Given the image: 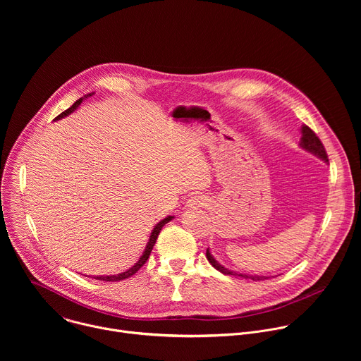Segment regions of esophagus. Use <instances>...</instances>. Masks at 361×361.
Masks as SVG:
<instances>
[{"instance_id":"34e87169","label":"esophagus","mask_w":361,"mask_h":361,"mask_svg":"<svg viewBox=\"0 0 361 361\" xmlns=\"http://www.w3.org/2000/svg\"><path fill=\"white\" fill-rule=\"evenodd\" d=\"M204 205H207V198L204 195H194L187 201V207L190 209H201Z\"/></svg>"}]
</instances>
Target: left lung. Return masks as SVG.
<instances>
[{
    "label": "left lung",
    "instance_id": "1",
    "mask_svg": "<svg viewBox=\"0 0 361 361\" xmlns=\"http://www.w3.org/2000/svg\"><path fill=\"white\" fill-rule=\"evenodd\" d=\"M298 145L305 149L307 152H312L313 156H316L317 159L323 160L324 163H329V159H327V152L324 149V145L322 144L320 138L314 134V131L312 128H308L307 126H302L301 127V138H300V142ZM205 255H207V260L210 262V264L219 270L220 273L226 274V276H237V277H243V279H250L252 281H260V280H266V279H270L267 276H257V274H243V273H238V271H234V270H228L226 269L224 266H221L216 259L214 255L212 254L210 248H207V252H205Z\"/></svg>",
    "mask_w": 361,
    "mask_h": 361
}]
</instances>
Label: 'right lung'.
<instances>
[{
	"mask_svg": "<svg viewBox=\"0 0 361 361\" xmlns=\"http://www.w3.org/2000/svg\"><path fill=\"white\" fill-rule=\"evenodd\" d=\"M92 94H94V92H90V94H87V95L81 97L80 99H77L70 109H67L64 113H61L56 120H61V118H64V117L70 116L71 113H74V111L81 106L82 99H85V98L91 97ZM173 219H174L173 216H167L166 219H163L160 223H157V224H156V227L152 228V231H151V234H149V240H148V243H147V245H145V248H144V251H142L141 257H140L138 262H137L133 267H130L128 270H126V271H123V273H120V274H116V276H95L94 279H95V280H102V281H120V280H126V279H128V277L134 276V274H135V273H137V271H138V270L145 264V262L148 260L149 252H151V250H152L154 244H156V241H157V238H159V234H160L161 228H163L169 221H171Z\"/></svg>",
	"mask_w": 361,
	"mask_h": 361,
	"instance_id": "add662e5",
	"label": "right lung"
}]
</instances>
